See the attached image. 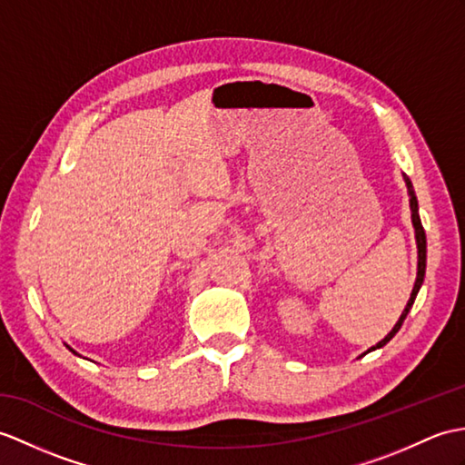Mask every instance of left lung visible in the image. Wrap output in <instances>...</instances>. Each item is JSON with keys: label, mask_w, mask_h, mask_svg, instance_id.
I'll return each mask as SVG.
<instances>
[{"label": "left lung", "mask_w": 465, "mask_h": 465, "mask_svg": "<svg viewBox=\"0 0 465 465\" xmlns=\"http://www.w3.org/2000/svg\"><path fill=\"white\" fill-rule=\"evenodd\" d=\"M406 180V186H408V193H410V210H412V223H414V230H416V243H418V277H416V283H414V289H412V295H410V301H408V305H406V309H404V312L401 315V319H398V322L394 325V329L386 334V337L376 344V347H372V349H369V352L371 351H376V349H381V347H384V344L391 341L394 334L398 332V329L402 327V322H404V319H406V315H408V311L412 309V305H414V299H416V295H418V291H420V287H422V282H424V273H426V233H424V228H422V222H420V215H418V202H416V196H414V190H412V182H410L408 178H404Z\"/></svg>", "instance_id": "8db88e82"}]
</instances>
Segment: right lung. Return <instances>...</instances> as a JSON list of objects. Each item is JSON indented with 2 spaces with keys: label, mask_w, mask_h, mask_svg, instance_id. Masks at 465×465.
Listing matches in <instances>:
<instances>
[{
  "label": "right lung",
  "mask_w": 465,
  "mask_h": 465,
  "mask_svg": "<svg viewBox=\"0 0 465 465\" xmlns=\"http://www.w3.org/2000/svg\"><path fill=\"white\" fill-rule=\"evenodd\" d=\"M71 351H73V349H71ZM73 352H74V351H73Z\"/></svg>",
  "instance_id": "obj_1"
}]
</instances>
